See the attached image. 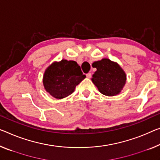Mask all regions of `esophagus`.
Instances as JSON below:
<instances>
[{"instance_id": "34e87169", "label": "esophagus", "mask_w": 160, "mask_h": 160, "mask_svg": "<svg viewBox=\"0 0 160 160\" xmlns=\"http://www.w3.org/2000/svg\"><path fill=\"white\" fill-rule=\"evenodd\" d=\"M86 76H87V78H91V77H92V73H87V74H86Z\"/></svg>"}]
</instances>
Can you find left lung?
Returning a JSON list of instances; mask_svg holds the SVG:
<instances>
[{
	"instance_id": "obj_1",
	"label": "left lung",
	"mask_w": 160,
	"mask_h": 160,
	"mask_svg": "<svg viewBox=\"0 0 160 160\" xmlns=\"http://www.w3.org/2000/svg\"><path fill=\"white\" fill-rule=\"evenodd\" d=\"M97 72L92 76V82L102 94L114 96L119 94L126 82V74L117 63L108 58L93 63Z\"/></svg>"
}]
</instances>
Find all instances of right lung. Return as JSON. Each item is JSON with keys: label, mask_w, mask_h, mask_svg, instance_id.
I'll list each match as a JSON object with an SVG mask.
<instances>
[{"label": "right lung", "mask_w": 160, "mask_h": 160, "mask_svg": "<svg viewBox=\"0 0 160 160\" xmlns=\"http://www.w3.org/2000/svg\"><path fill=\"white\" fill-rule=\"evenodd\" d=\"M86 76L74 61L53 63L44 73L43 83L46 92L56 99H63L74 92Z\"/></svg>", "instance_id": "add662e5"}]
</instances>
